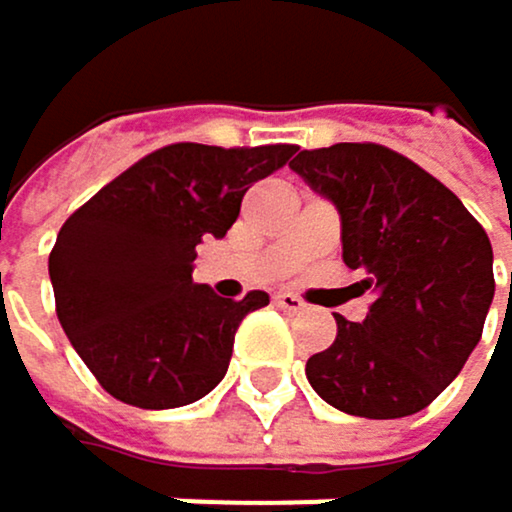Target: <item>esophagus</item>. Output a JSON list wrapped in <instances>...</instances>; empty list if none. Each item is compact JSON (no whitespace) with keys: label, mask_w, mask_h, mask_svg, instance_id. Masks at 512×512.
<instances>
[{"label":"esophagus","mask_w":512,"mask_h":512,"mask_svg":"<svg viewBox=\"0 0 512 512\" xmlns=\"http://www.w3.org/2000/svg\"><path fill=\"white\" fill-rule=\"evenodd\" d=\"M275 306L284 309V312H302V309H306V302H302L296 293H275Z\"/></svg>","instance_id":"obj_1"}]
</instances>
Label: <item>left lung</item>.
I'll use <instances>...</instances> for the list:
<instances>
[{
    "mask_svg": "<svg viewBox=\"0 0 512 512\" xmlns=\"http://www.w3.org/2000/svg\"><path fill=\"white\" fill-rule=\"evenodd\" d=\"M290 169L337 206L343 262L374 296L358 324L333 315L337 340L306 361L312 389L355 417L423 411L482 337L494 299L488 234L439 179L383 145L299 151Z\"/></svg>",
    "mask_w": 512,
    "mask_h": 512,
    "instance_id": "8db88e82",
    "label": "left lung"
}]
</instances>
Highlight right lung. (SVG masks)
Returning a JSON list of instances; mask_svg holds the SVG:
<instances>
[{"label":"right lung","mask_w":512,"mask_h":512,"mask_svg":"<svg viewBox=\"0 0 512 512\" xmlns=\"http://www.w3.org/2000/svg\"><path fill=\"white\" fill-rule=\"evenodd\" d=\"M293 145H169L129 166L64 222L49 256L58 321L95 380L126 405L166 411L213 392L241 321L268 306L194 284L203 237H225L247 188Z\"/></svg>","instance_id":"right-lung-1"}]
</instances>
